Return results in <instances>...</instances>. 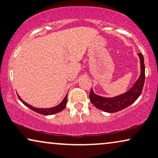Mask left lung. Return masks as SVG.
Returning <instances> with one entry per match:
<instances>
[{"label":"left lung","mask_w":158,"mask_h":158,"mask_svg":"<svg viewBox=\"0 0 158 158\" xmlns=\"http://www.w3.org/2000/svg\"><path fill=\"white\" fill-rule=\"evenodd\" d=\"M138 56L140 59L141 74L131 89H129L126 93L111 98L97 95L94 94L93 89H91L89 95L90 101L96 107L104 112L113 113L128 107L138 99L142 94L145 79L144 57L141 53H139Z\"/></svg>","instance_id":"1"}]
</instances>
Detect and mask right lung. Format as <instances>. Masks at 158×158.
<instances>
[{
	"instance_id": "add662e5",
	"label": "right lung",
	"mask_w": 158,
	"mask_h": 158,
	"mask_svg": "<svg viewBox=\"0 0 158 158\" xmlns=\"http://www.w3.org/2000/svg\"><path fill=\"white\" fill-rule=\"evenodd\" d=\"M18 98L21 101L22 103H23L24 105L29 107L30 109H31L32 110H33L34 112H38L39 114H44V115H51V114H54L56 113H58V112L62 111L64 109L65 106L67 105V94L66 95V97H64V99L61 101L60 104H59L57 106H55L54 107H51V108H37V107H34L32 105H30L29 104L26 103L25 102H24L22 100L19 95H18Z\"/></svg>"
}]
</instances>
